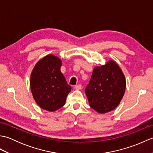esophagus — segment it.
<instances>
[{"mask_svg": "<svg viewBox=\"0 0 153 153\" xmlns=\"http://www.w3.org/2000/svg\"><path fill=\"white\" fill-rule=\"evenodd\" d=\"M74 88L76 89H82V85H81V84H78V85H75Z\"/></svg>", "mask_w": 153, "mask_h": 153, "instance_id": "1", "label": "esophagus"}]
</instances>
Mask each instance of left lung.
I'll use <instances>...</instances> for the list:
<instances>
[{
  "instance_id": "left-lung-1",
  "label": "left lung",
  "mask_w": 153,
  "mask_h": 153,
  "mask_svg": "<svg viewBox=\"0 0 153 153\" xmlns=\"http://www.w3.org/2000/svg\"><path fill=\"white\" fill-rule=\"evenodd\" d=\"M125 76L114 61L96 66L85 92L89 105L97 112L105 114L118 106L124 95Z\"/></svg>"
}]
</instances>
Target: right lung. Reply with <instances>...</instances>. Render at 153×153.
<instances>
[{"label": "right lung", "instance_id": "1", "mask_svg": "<svg viewBox=\"0 0 153 153\" xmlns=\"http://www.w3.org/2000/svg\"><path fill=\"white\" fill-rule=\"evenodd\" d=\"M61 66L60 58L48 54L38 62L31 74L30 87L35 102L50 112L65 105L71 89L61 73Z\"/></svg>", "mask_w": 153, "mask_h": 153}]
</instances>
